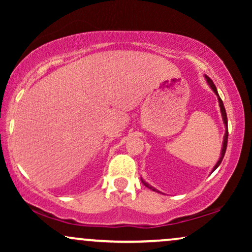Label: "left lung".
<instances>
[{
    "label": "left lung",
    "mask_w": 252,
    "mask_h": 252,
    "mask_svg": "<svg viewBox=\"0 0 252 252\" xmlns=\"http://www.w3.org/2000/svg\"><path fill=\"white\" fill-rule=\"evenodd\" d=\"M205 78H206V81H208V84L210 85V87L212 88V91L216 93V95L218 96V101H219V106H220V111H221V116H222V120H223V124H225V126H226V132H225V136H223V143H222V149H221V155H220V158H219V160H218V163L216 164V166L213 167V170H212V172L216 170L217 167L219 166L220 164H221V161H222V158H223V156H225V153H226V148H227V141H228V123H227V115H226V110H225V106H223V103H222V99L220 98V96H219V94H218V92H217V88H216V86H215V84H213V81L211 80V79H210L209 77H206L205 75ZM211 172V173H212ZM141 180H142V179H141ZM142 182L144 185L147 186L148 188H150V189H153L154 191H158V190H156V189L155 188H153L151 187V186H149L148 184H146V182H144L143 180H142ZM159 192V191H158Z\"/></svg>",
    "instance_id": "8db88e82"
}]
</instances>
